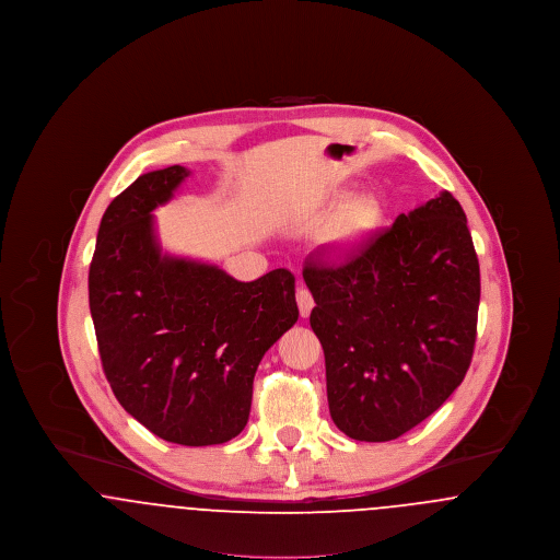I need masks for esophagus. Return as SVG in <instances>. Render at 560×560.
Here are the masks:
<instances>
[{"mask_svg": "<svg viewBox=\"0 0 560 560\" xmlns=\"http://www.w3.org/2000/svg\"><path fill=\"white\" fill-rule=\"evenodd\" d=\"M295 302H298V308H300V315L302 317H308L313 306H315V300H313V293L308 292L306 288H298L295 292Z\"/></svg>", "mask_w": 560, "mask_h": 560, "instance_id": "1", "label": "esophagus"}]
</instances>
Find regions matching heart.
I'll return each instance as SVG.
<instances>
[{
    "mask_svg": "<svg viewBox=\"0 0 560 560\" xmlns=\"http://www.w3.org/2000/svg\"><path fill=\"white\" fill-rule=\"evenodd\" d=\"M382 222V206L373 195H352L323 231V245L331 254H352L372 240Z\"/></svg>",
    "mask_w": 560,
    "mask_h": 560,
    "instance_id": "b5f03b06",
    "label": "heart"
}]
</instances>
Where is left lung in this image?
I'll return each mask as SVG.
<instances>
[{
    "mask_svg": "<svg viewBox=\"0 0 560 560\" xmlns=\"http://www.w3.org/2000/svg\"><path fill=\"white\" fill-rule=\"evenodd\" d=\"M311 327L325 354L334 424L354 441L399 439L470 368L479 258L450 190L373 235L342 262L306 258Z\"/></svg>",
    "mask_w": 560,
    "mask_h": 560,
    "instance_id": "1",
    "label": "left lung"
}]
</instances>
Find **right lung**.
Listing matches in <instances>:
<instances>
[{
  "label": "right lung",
  "instance_id": "1",
  "mask_svg": "<svg viewBox=\"0 0 560 560\" xmlns=\"http://www.w3.org/2000/svg\"><path fill=\"white\" fill-rule=\"evenodd\" d=\"M170 165L136 178L101 220L90 313L121 407L163 441L203 447L247 424L254 375L298 320L295 277L243 283L215 265L161 254L153 210L187 178Z\"/></svg>",
  "mask_w": 560,
  "mask_h": 560
}]
</instances>
